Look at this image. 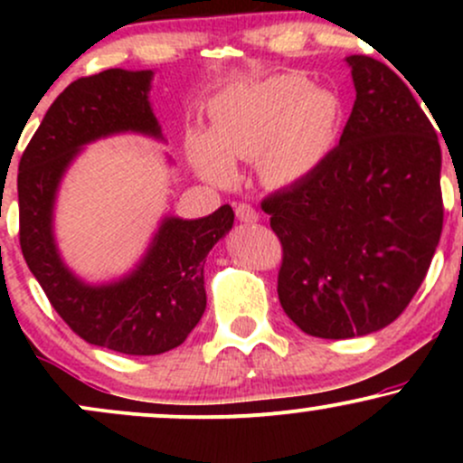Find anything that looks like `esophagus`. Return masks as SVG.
<instances>
[{
  "label": "esophagus",
  "instance_id": "esophagus-1",
  "mask_svg": "<svg viewBox=\"0 0 463 463\" xmlns=\"http://www.w3.org/2000/svg\"><path fill=\"white\" fill-rule=\"evenodd\" d=\"M235 215H237L239 222H257L259 220L254 206L246 204V202H239V204H235Z\"/></svg>",
  "mask_w": 463,
  "mask_h": 463
}]
</instances>
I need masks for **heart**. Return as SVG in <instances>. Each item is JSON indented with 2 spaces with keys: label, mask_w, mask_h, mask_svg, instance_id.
<instances>
[{
  "label": "heart",
  "mask_w": 463,
  "mask_h": 463,
  "mask_svg": "<svg viewBox=\"0 0 463 463\" xmlns=\"http://www.w3.org/2000/svg\"><path fill=\"white\" fill-rule=\"evenodd\" d=\"M213 135H194L191 161L211 183L232 178V158H261L263 176L291 183L320 161L333 135L337 102L307 78L285 73L228 93L211 110Z\"/></svg>",
  "instance_id": "heart-1"
}]
</instances>
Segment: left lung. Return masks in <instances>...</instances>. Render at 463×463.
<instances>
[{
    "label": "left lung",
    "mask_w": 463,
    "mask_h": 463,
    "mask_svg": "<svg viewBox=\"0 0 463 463\" xmlns=\"http://www.w3.org/2000/svg\"><path fill=\"white\" fill-rule=\"evenodd\" d=\"M346 62L357 99L339 143L261 202L283 246L280 305L324 339L394 322L422 285L444 224L442 150L416 95L385 62Z\"/></svg>",
    "instance_id": "1"
}]
</instances>
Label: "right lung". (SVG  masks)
Instances as JSON below:
<instances>
[{
  "label": "right lung",
  "mask_w": 463,
  "mask_h": 463,
  "mask_svg": "<svg viewBox=\"0 0 463 463\" xmlns=\"http://www.w3.org/2000/svg\"><path fill=\"white\" fill-rule=\"evenodd\" d=\"M152 71L106 69L54 99L19 161V243L47 300L84 342L121 354L180 346L206 309L204 257L232 228L228 204L202 220L167 217L139 268L115 285L89 287L58 259L52 237L56 187L84 143L113 132L161 137L147 91Z\"/></svg>",
  "instance_id": "right-lung-1"
}]
</instances>
